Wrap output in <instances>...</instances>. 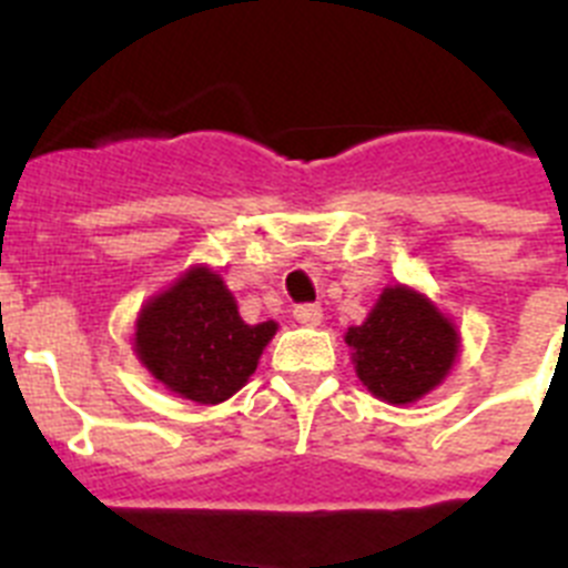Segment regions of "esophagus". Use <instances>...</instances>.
<instances>
[{
  "label": "esophagus",
  "mask_w": 568,
  "mask_h": 568,
  "mask_svg": "<svg viewBox=\"0 0 568 568\" xmlns=\"http://www.w3.org/2000/svg\"><path fill=\"white\" fill-rule=\"evenodd\" d=\"M293 315L298 324H304V327H318L321 318H324V310H321L318 304H298V307L293 310Z\"/></svg>",
  "instance_id": "esophagus-1"
}]
</instances>
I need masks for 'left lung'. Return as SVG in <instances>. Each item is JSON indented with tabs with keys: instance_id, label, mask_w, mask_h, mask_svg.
Returning a JSON list of instances; mask_svg holds the SVG:
<instances>
[{
	"instance_id": "obj_1",
	"label": "left lung",
	"mask_w": 568,
	"mask_h": 568,
	"mask_svg": "<svg viewBox=\"0 0 568 568\" xmlns=\"http://www.w3.org/2000/svg\"><path fill=\"white\" fill-rule=\"evenodd\" d=\"M355 375L378 400L415 404L453 373L460 333L420 290L389 284L364 324L344 333Z\"/></svg>"
}]
</instances>
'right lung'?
Segmentation results:
<instances>
[{"instance_id": "right-lung-1", "label": "right lung", "mask_w": 568, "mask_h": 568, "mask_svg": "<svg viewBox=\"0 0 568 568\" xmlns=\"http://www.w3.org/2000/svg\"><path fill=\"white\" fill-rule=\"evenodd\" d=\"M275 329V321L247 324L222 275L193 264L139 310L133 353L164 389L210 406L247 384Z\"/></svg>"}]
</instances>
